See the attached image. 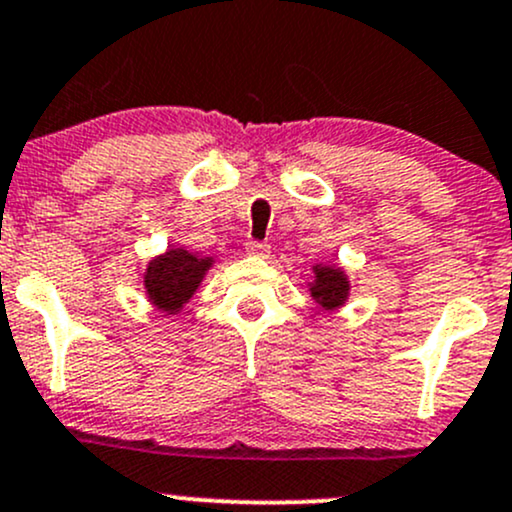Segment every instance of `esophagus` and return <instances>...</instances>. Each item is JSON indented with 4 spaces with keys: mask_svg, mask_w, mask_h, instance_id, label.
I'll return each mask as SVG.
<instances>
[{
    "mask_svg": "<svg viewBox=\"0 0 512 512\" xmlns=\"http://www.w3.org/2000/svg\"><path fill=\"white\" fill-rule=\"evenodd\" d=\"M245 252L247 255H252V257H262V260H265V257H269V245L267 243H257V240H250V243L245 245Z\"/></svg>",
    "mask_w": 512,
    "mask_h": 512,
    "instance_id": "34e87169",
    "label": "esophagus"
}]
</instances>
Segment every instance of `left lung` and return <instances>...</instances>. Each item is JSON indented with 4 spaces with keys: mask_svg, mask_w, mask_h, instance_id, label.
Wrapping results in <instances>:
<instances>
[{
    "mask_svg": "<svg viewBox=\"0 0 512 512\" xmlns=\"http://www.w3.org/2000/svg\"><path fill=\"white\" fill-rule=\"evenodd\" d=\"M308 291L320 308L338 311L350 299V279L342 267L316 265L313 267V279L308 282Z\"/></svg>",
    "mask_w": 512,
    "mask_h": 512,
    "instance_id": "8db88e82",
    "label": "left lung"
}]
</instances>
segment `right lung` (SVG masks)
<instances>
[{
	"label": "right lung",
	"instance_id": "obj_1",
	"mask_svg": "<svg viewBox=\"0 0 512 512\" xmlns=\"http://www.w3.org/2000/svg\"><path fill=\"white\" fill-rule=\"evenodd\" d=\"M213 267V257L189 252L184 247H170L153 257L143 272L145 296L165 316H177L184 303L196 294L206 272Z\"/></svg>",
	"mask_w": 512,
	"mask_h": 512
}]
</instances>
